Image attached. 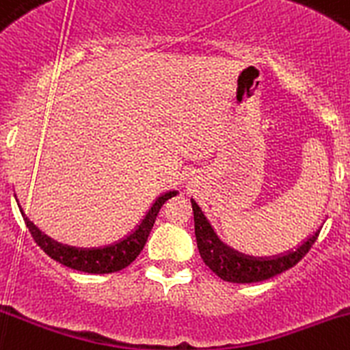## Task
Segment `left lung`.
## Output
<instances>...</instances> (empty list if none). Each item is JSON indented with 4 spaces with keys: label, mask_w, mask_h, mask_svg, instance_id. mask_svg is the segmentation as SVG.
I'll return each instance as SVG.
<instances>
[{
    "label": "left lung",
    "mask_w": 350,
    "mask_h": 350,
    "mask_svg": "<svg viewBox=\"0 0 350 350\" xmlns=\"http://www.w3.org/2000/svg\"><path fill=\"white\" fill-rule=\"evenodd\" d=\"M193 217H195V234L196 244H198L200 256L203 258L205 265L220 277L226 282L232 284H251L261 282L270 277H275L286 270L293 269L297 261L311 250V246L317 241L320 229L313 232V236L308 237L301 246L296 250H291L279 256H247L232 250L227 244H224L212 229L210 222L206 220L205 213L198 206V203L191 198Z\"/></svg>",
    "instance_id": "8db88e82"
}]
</instances>
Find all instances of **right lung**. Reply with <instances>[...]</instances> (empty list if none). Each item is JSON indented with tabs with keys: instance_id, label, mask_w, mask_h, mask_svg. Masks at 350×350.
<instances>
[{
	"instance_id": "obj_1",
	"label": "right lung",
	"mask_w": 350,
	"mask_h": 350,
	"mask_svg": "<svg viewBox=\"0 0 350 350\" xmlns=\"http://www.w3.org/2000/svg\"><path fill=\"white\" fill-rule=\"evenodd\" d=\"M174 195H178V191H167L164 193V195L159 196L154 202V205L150 206V210L147 212L145 219L140 222V226H138L130 236L118 241V243L109 244V246L90 247V250H87V247L66 246V244H61L57 243V241L51 239L49 236H46V234L36 226V224L30 222V220L27 219L22 206H20V212H22L23 220H25L33 241L39 244L40 250H42L47 256L59 261L61 265L68 267V269L80 270V272L85 273H113L126 269L131 261L140 254L145 243H147L148 234H150L152 227H154L155 219H157L159 210H161L162 205Z\"/></svg>"
}]
</instances>
